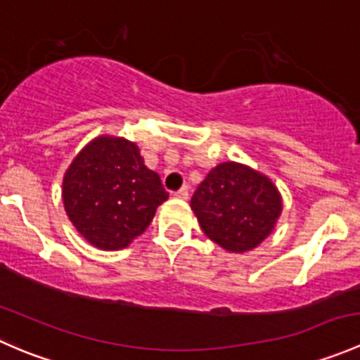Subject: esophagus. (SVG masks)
Here are the masks:
<instances>
[{"label":"esophagus","mask_w":360,"mask_h":360,"mask_svg":"<svg viewBox=\"0 0 360 360\" xmlns=\"http://www.w3.org/2000/svg\"><path fill=\"white\" fill-rule=\"evenodd\" d=\"M188 195H190V191H188L186 186H183L181 190H177V191H174V197L181 198V200H186Z\"/></svg>","instance_id":"1"}]
</instances>
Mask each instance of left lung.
I'll list each match as a JSON object with an SVG mask.
<instances>
[{"instance_id": "left-lung-1", "label": "left lung", "mask_w": 360, "mask_h": 360, "mask_svg": "<svg viewBox=\"0 0 360 360\" xmlns=\"http://www.w3.org/2000/svg\"><path fill=\"white\" fill-rule=\"evenodd\" d=\"M203 233L230 252H248L274 230L282 198L270 179L249 167H214L191 198Z\"/></svg>"}]
</instances>
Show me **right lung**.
<instances>
[{"label": "right lung", "instance_id": "right-lung-1", "mask_svg": "<svg viewBox=\"0 0 360 360\" xmlns=\"http://www.w3.org/2000/svg\"><path fill=\"white\" fill-rule=\"evenodd\" d=\"M63 198L69 219L90 244L116 250L150 226L169 193L136 144L97 137L69 165Z\"/></svg>", "mask_w": 360, "mask_h": 360}]
</instances>
